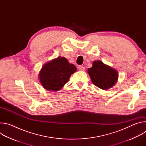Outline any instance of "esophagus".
Segmentation results:
<instances>
[{
	"label": "esophagus",
	"instance_id": "34e87169",
	"mask_svg": "<svg viewBox=\"0 0 146 146\" xmlns=\"http://www.w3.org/2000/svg\"><path fill=\"white\" fill-rule=\"evenodd\" d=\"M78 69L80 70H85V68L84 67V66H81V65H80V66H78Z\"/></svg>",
	"mask_w": 146,
	"mask_h": 146
}]
</instances>
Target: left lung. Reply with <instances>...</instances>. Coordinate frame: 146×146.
I'll use <instances>...</instances> for the list:
<instances>
[{
	"label": "left lung",
	"mask_w": 146,
	"mask_h": 146,
	"mask_svg": "<svg viewBox=\"0 0 146 146\" xmlns=\"http://www.w3.org/2000/svg\"><path fill=\"white\" fill-rule=\"evenodd\" d=\"M88 73L93 84L102 90H108L113 87L118 78L115 69L100 60L94 61L92 66L88 69Z\"/></svg>",
	"instance_id": "obj_1"
}]
</instances>
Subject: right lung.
Here are the masks:
<instances>
[{
    "label": "right lung",
    "instance_id": "1",
    "mask_svg": "<svg viewBox=\"0 0 146 146\" xmlns=\"http://www.w3.org/2000/svg\"><path fill=\"white\" fill-rule=\"evenodd\" d=\"M76 67L65 57H58L45 64L38 74L39 80L46 90L58 91L68 82L76 72Z\"/></svg>",
    "mask_w": 146,
    "mask_h": 146
}]
</instances>
